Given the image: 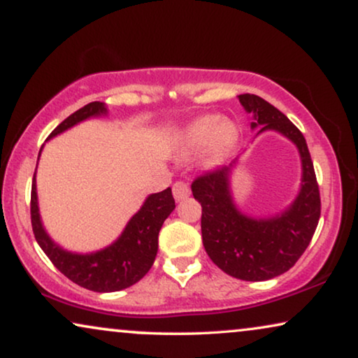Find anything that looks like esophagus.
<instances>
[{
    "mask_svg": "<svg viewBox=\"0 0 358 358\" xmlns=\"http://www.w3.org/2000/svg\"><path fill=\"white\" fill-rule=\"evenodd\" d=\"M173 195H174V199L178 200V202H180V200H184V199H187L190 195L189 185L182 182V180H178V182L173 185Z\"/></svg>",
    "mask_w": 358,
    "mask_h": 358,
    "instance_id": "esophagus-1",
    "label": "esophagus"
}]
</instances>
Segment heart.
<instances>
[{
    "instance_id": "1",
    "label": "heart",
    "mask_w": 358,
    "mask_h": 358,
    "mask_svg": "<svg viewBox=\"0 0 358 358\" xmlns=\"http://www.w3.org/2000/svg\"><path fill=\"white\" fill-rule=\"evenodd\" d=\"M236 138L238 129L231 120L220 115H203L179 130L174 151L179 158H190L205 149L202 164L212 169L223 163Z\"/></svg>"
}]
</instances>
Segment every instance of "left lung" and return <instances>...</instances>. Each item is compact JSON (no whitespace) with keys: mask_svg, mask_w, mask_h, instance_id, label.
<instances>
[{"mask_svg":"<svg viewBox=\"0 0 358 358\" xmlns=\"http://www.w3.org/2000/svg\"><path fill=\"white\" fill-rule=\"evenodd\" d=\"M251 129L277 131L298 148L301 159V187L288 208L275 217L254 218L243 213L231 194L229 164L200 176L192 182L194 199L202 205V241L213 264L234 278L262 282L282 275L295 266L316 231L321 215L320 187L305 136L285 114L256 94L238 96Z\"/></svg>","mask_w":358,"mask_h":358,"instance_id":"8db88e82","label":"left lung"}]
</instances>
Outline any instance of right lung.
<instances>
[{
    "mask_svg": "<svg viewBox=\"0 0 358 358\" xmlns=\"http://www.w3.org/2000/svg\"><path fill=\"white\" fill-rule=\"evenodd\" d=\"M101 115H107L104 102H90L75 114L66 117L48 138L63 134L83 120ZM174 208L176 203L171 187L163 192L151 194L146 197L138 212L129 220L124 231L114 243L94 252H71L53 241L43 228L38 212L36 173H34L31 222L38 246L63 275L92 292L107 293L124 290L146 275L158 252L159 229Z\"/></svg>",
    "mask_w": 358,
    "mask_h": 358,
    "instance_id": "add662e5",
    "label": "right lung"
}]
</instances>
